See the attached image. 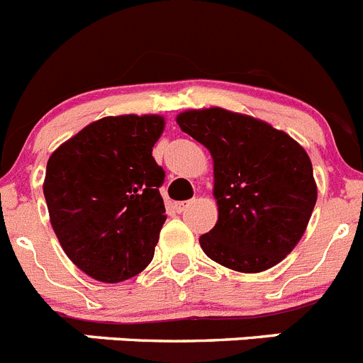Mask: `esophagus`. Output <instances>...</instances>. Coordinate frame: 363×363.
Returning <instances> with one entry per match:
<instances>
[{
    "mask_svg": "<svg viewBox=\"0 0 363 363\" xmlns=\"http://www.w3.org/2000/svg\"><path fill=\"white\" fill-rule=\"evenodd\" d=\"M191 203H192V201H178V203H174V207H176V211H178V213H184V211L187 209Z\"/></svg>",
    "mask_w": 363,
    "mask_h": 363,
    "instance_id": "1",
    "label": "esophagus"
}]
</instances>
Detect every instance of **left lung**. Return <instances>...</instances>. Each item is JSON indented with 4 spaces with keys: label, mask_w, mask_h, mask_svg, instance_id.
Masks as SVG:
<instances>
[{
    "label": "left lung",
    "mask_w": 363,
    "mask_h": 363,
    "mask_svg": "<svg viewBox=\"0 0 363 363\" xmlns=\"http://www.w3.org/2000/svg\"><path fill=\"white\" fill-rule=\"evenodd\" d=\"M176 123L213 156L218 221L200 236L205 255L238 272L280 264L318 198L306 149L267 121L221 107L189 108Z\"/></svg>",
    "instance_id": "obj_1"
}]
</instances>
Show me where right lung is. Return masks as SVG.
<instances>
[{
    "mask_svg": "<svg viewBox=\"0 0 363 363\" xmlns=\"http://www.w3.org/2000/svg\"><path fill=\"white\" fill-rule=\"evenodd\" d=\"M160 114H121L83 127L50 154L43 194L50 225L70 262L86 277L118 284L152 262L165 223V172L152 147Z\"/></svg>",
    "mask_w": 363,
    "mask_h": 363,
    "instance_id": "add662e5",
    "label": "right lung"
}]
</instances>
